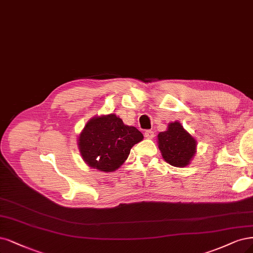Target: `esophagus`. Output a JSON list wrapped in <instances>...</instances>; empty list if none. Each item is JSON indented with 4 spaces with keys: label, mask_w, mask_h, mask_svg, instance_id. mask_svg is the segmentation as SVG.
I'll list each match as a JSON object with an SVG mask.
<instances>
[{
    "label": "esophagus",
    "mask_w": 253,
    "mask_h": 253,
    "mask_svg": "<svg viewBox=\"0 0 253 253\" xmlns=\"http://www.w3.org/2000/svg\"><path fill=\"white\" fill-rule=\"evenodd\" d=\"M144 136H145L147 139H152V138H154L155 133L153 132L152 129H146L145 132H144Z\"/></svg>",
    "instance_id": "34e87169"
}]
</instances>
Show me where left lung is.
<instances>
[{
	"label": "left lung",
	"instance_id": "left-lung-1",
	"mask_svg": "<svg viewBox=\"0 0 253 253\" xmlns=\"http://www.w3.org/2000/svg\"><path fill=\"white\" fill-rule=\"evenodd\" d=\"M158 143L164 160L176 168L186 167L196 153L197 141L178 121L159 133Z\"/></svg>",
	"mask_w": 253,
	"mask_h": 253
}]
</instances>
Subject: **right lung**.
Returning a JSON list of instances; mask_svg holds the SVG:
<instances>
[{"label": "right lung", "instance_id": "1", "mask_svg": "<svg viewBox=\"0 0 253 253\" xmlns=\"http://www.w3.org/2000/svg\"><path fill=\"white\" fill-rule=\"evenodd\" d=\"M143 135L134 126L124 125L114 114L92 118L78 138V146L89 167L114 171L126 160L130 149Z\"/></svg>", "mask_w": 253, "mask_h": 253}]
</instances>
